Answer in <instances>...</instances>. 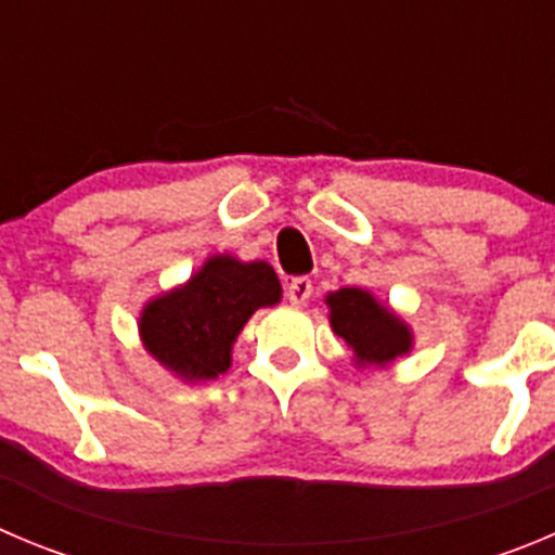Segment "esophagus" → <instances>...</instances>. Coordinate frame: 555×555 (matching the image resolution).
<instances>
[{
	"label": "esophagus",
	"mask_w": 555,
	"mask_h": 555,
	"mask_svg": "<svg viewBox=\"0 0 555 555\" xmlns=\"http://www.w3.org/2000/svg\"><path fill=\"white\" fill-rule=\"evenodd\" d=\"M312 279L309 276H295L293 282L284 287V295H287V301L295 304V307H304V304L312 298Z\"/></svg>",
	"instance_id": "1"
}]
</instances>
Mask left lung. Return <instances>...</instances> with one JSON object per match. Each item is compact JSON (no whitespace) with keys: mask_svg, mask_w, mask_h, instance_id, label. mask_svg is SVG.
Masks as SVG:
<instances>
[{"mask_svg":"<svg viewBox=\"0 0 555 555\" xmlns=\"http://www.w3.org/2000/svg\"><path fill=\"white\" fill-rule=\"evenodd\" d=\"M331 307V328L348 341L356 364H388L411 350V331L402 320L359 287H345L325 298Z\"/></svg>","mask_w":555,"mask_h":555,"instance_id":"1","label":"left lung"}]
</instances>
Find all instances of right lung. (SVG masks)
<instances>
[{
  "label": "right lung",
  "mask_w": 555,
  "mask_h": 555,
  "mask_svg": "<svg viewBox=\"0 0 555 555\" xmlns=\"http://www.w3.org/2000/svg\"><path fill=\"white\" fill-rule=\"evenodd\" d=\"M282 298L268 262L210 257L185 287L144 307V348L183 380H210L230 370L232 341L260 307Z\"/></svg>",
  "instance_id": "right-lung-1"
}]
</instances>
